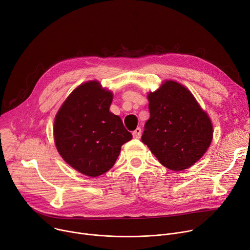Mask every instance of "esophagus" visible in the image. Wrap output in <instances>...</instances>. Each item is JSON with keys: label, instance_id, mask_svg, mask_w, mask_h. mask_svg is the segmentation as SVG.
I'll return each mask as SVG.
<instances>
[{"label": "esophagus", "instance_id": "esophagus-1", "mask_svg": "<svg viewBox=\"0 0 250 250\" xmlns=\"http://www.w3.org/2000/svg\"><path fill=\"white\" fill-rule=\"evenodd\" d=\"M132 135H133L134 139H140L141 135H142V128L141 127L135 128V130H133V132H132Z\"/></svg>", "mask_w": 250, "mask_h": 250}]
</instances>
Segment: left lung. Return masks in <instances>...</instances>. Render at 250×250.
Instances as JSON below:
<instances>
[{
  "label": "left lung",
  "instance_id": "obj_1",
  "mask_svg": "<svg viewBox=\"0 0 250 250\" xmlns=\"http://www.w3.org/2000/svg\"><path fill=\"white\" fill-rule=\"evenodd\" d=\"M150 117L142 142L164 167L179 171L193 166L212 141V124L189 90L166 81L147 95Z\"/></svg>",
  "mask_w": 250,
  "mask_h": 250
}]
</instances>
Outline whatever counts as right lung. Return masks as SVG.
<instances>
[{
	"instance_id": "right-lung-1",
	"label": "right lung",
	"mask_w": 250,
	"mask_h": 250,
	"mask_svg": "<svg viewBox=\"0 0 250 250\" xmlns=\"http://www.w3.org/2000/svg\"><path fill=\"white\" fill-rule=\"evenodd\" d=\"M111 102L110 90L89 81L73 90L55 118L59 153L67 165L90 177L109 170L122 146L132 139L121 118L109 111Z\"/></svg>"
}]
</instances>
